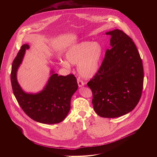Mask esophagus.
I'll list each match as a JSON object with an SVG mask.
<instances>
[{
	"label": "esophagus",
	"mask_w": 157,
	"mask_h": 157,
	"mask_svg": "<svg viewBox=\"0 0 157 157\" xmlns=\"http://www.w3.org/2000/svg\"><path fill=\"white\" fill-rule=\"evenodd\" d=\"M77 82H78V84L79 87H81V86L84 85V82H83L82 80H81L79 78H78L77 79Z\"/></svg>",
	"instance_id": "obj_1"
}]
</instances>
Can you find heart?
Returning <instances> with one entry per match:
<instances>
[{"mask_svg": "<svg viewBox=\"0 0 157 157\" xmlns=\"http://www.w3.org/2000/svg\"><path fill=\"white\" fill-rule=\"evenodd\" d=\"M102 47L98 42L89 41L71 46L65 54L67 60L61 61L63 67H70V63L77 64L79 74L85 78L92 77L97 72L102 55Z\"/></svg>", "mask_w": 157, "mask_h": 157, "instance_id": "1", "label": "heart"}]
</instances>
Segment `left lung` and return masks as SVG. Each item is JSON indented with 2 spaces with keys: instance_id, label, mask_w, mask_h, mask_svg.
Masks as SVG:
<instances>
[{
  "instance_id": "left-lung-1",
  "label": "left lung",
  "mask_w": 157,
  "mask_h": 157,
  "mask_svg": "<svg viewBox=\"0 0 157 157\" xmlns=\"http://www.w3.org/2000/svg\"><path fill=\"white\" fill-rule=\"evenodd\" d=\"M110 45L97 74L87 85L98 115L117 118L132 111L141 97L144 83L142 59L132 39L119 29L108 32Z\"/></svg>"
}]
</instances>
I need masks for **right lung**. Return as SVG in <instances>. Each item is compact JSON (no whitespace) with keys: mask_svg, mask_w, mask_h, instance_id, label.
Returning <instances> with one entry per match:
<instances>
[{"mask_svg":"<svg viewBox=\"0 0 157 157\" xmlns=\"http://www.w3.org/2000/svg\"><path fill=\"white\" fill-rule=\"evenodd\" d=\"M28 44L23 45L13 60L10 80L13 94L25 113L36 122L54 124L62 122L71 109V99L78 90V85L75 76H59L51 71L44 89L37 94L25 92L18 83L16 73L22 62Z\"/></svg>","mask_w":157,"mask_h":157,"instance_id":"obj_1","label":"right lung"}]
</instances>
